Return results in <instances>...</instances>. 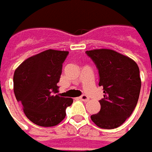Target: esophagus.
<instances>
[{"label":"esophagus","mask_w":152,"mask_h":152,"mask_svg":"<svg viewBox=\"0 0 152 152\" xmlns=\"http://www.w3.org/2000/svg\"><path fill=\"white\" fill-rule=\"evenodd\" d=\"M79 99L82 100V101H84V102H87V101H88L89 99H88V97L87 95H82V96L79 97Z\"/></svg>","instance_id":"34e87169"}]
</instances>
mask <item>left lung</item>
<instances>
[{"instance_id":"1","label":"left lung","mask_w":152,"mask_h":152,"mask_svg":"<svg viewBox=\"0 0 152 152\" xmlns=\"http://www.w3.org/2000/svg\"><path fill=\"white\" fill-rule=\"evenodd\" d=\"M96 64L104 99L100 110L91 115L92 121L103 129H115L131 116L137 104L141 80L137 64L114 50L101 48L86 51Z\"/></svg>"}]
</instances>
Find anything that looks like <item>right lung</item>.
<instances>
[{"label": "right lung", "instance_id": "1", "mask_svg": "<svg viewBox=\"0 0 152 152\" xmlns=\"http://www.w3.org/2000/svg\"><path fill=\"white\" fill-rule=\"evenodd\" d=\"M68 51L48 49L22 62L13 76L14 93L26 116L36 125L51 127L66 116L73 99L62 97L58 86Z\"/></svg>", "mask_w": 152, "mask_h": 152}]
</instances>
